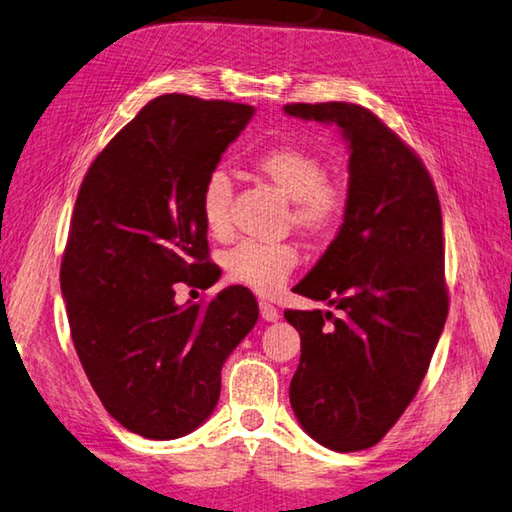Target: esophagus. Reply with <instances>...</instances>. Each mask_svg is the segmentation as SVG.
<instances>
[{"instance_id": "1", "label": "esophagus", "mask_w": 512, "mask_h": 512, "mask_svg": "<svg viewBox=\"0 0 512 512\" xmlns=\"http://www.w3.org/2000/svg\"><path fill=\"white\" fill-rule=\"evenodd\" d=\"M259 313H262L264 322H277L279 319V310L270 302H259Z\"/></svg>"}]
</instances>
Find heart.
Segmentation results:
<instances>
[{
	"label": "heart",
	"mask_w": 512,
	"mask_h": 512,
	"mask_svg": "<svg viewBox=\"0 0 512 512\" xmlns=\"http://www.w3.org/2000/svg\"><path fill=\"white\" fill-rule=\"evenodd\" d=\"M250 166L257 177L290 199L288 222L310 242H322L342 224L348 202L346 188L328 179L326 162L313 150L297 144L270 146L255 155ZM230 202L233 184L222 170H213L199 193V210L210 235H228ZM297 262L299 255L293 244L244 239L224 255V270L230 282L270 295L284 286Z\"/></svg>",
	"instance_id": "heart-1"
}]
</instances>
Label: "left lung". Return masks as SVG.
Listing matches in <instances>:
<instances>
[{"label": "left lung", "instance_id": "obj_1", "mask_svg": "<svg viewBox=\"0 0 512 512\" xmlns=\"http://www.w3.org/2000/svg\"><path fill=\"white\" fill-rule=\"evenodd\" d=\"M348 139L344 224L293 290L339 310H284L302 337L290 382L299 424L322 446H375L417 395L448 315L442 208L422 159L368 108L286 104Z\"/></svg>", "mask_w": 512, "mask_h": 512}]
</instances>
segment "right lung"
Here are the masks:
<instances>
[{"label": "right lung", "mask_w": 512, "mask_h": 512, "mask_svg": "<svg viewBox=\"0 0 512 512\" xmlns=\"http://www.w3.org/2000/svg\"><path fill=\"white\" fill-rule=\"evenodd\" d=\"M253 113L222 99L155 97L79 188L59 273L70 337L90 386L130 433L177 439L204 424L226 357L257 322L244 286L175 304L177 282L215 284L199 193Z\"/></svg>", "instance_id": "1"}]
</instances>
